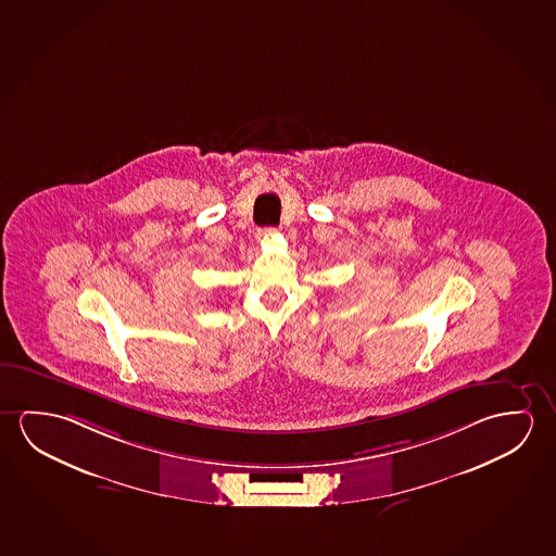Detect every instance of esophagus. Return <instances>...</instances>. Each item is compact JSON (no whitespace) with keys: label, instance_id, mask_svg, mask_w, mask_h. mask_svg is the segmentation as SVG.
<instances>
[{"label":"esophagus","instance_id":"obj_1","mask_svg":"<svg viewBox=\"0 0 556 556\" xmlns=\"http://www.w3.org/2000/svg\"><path fill=\"white\" fill-rule=\"evenodd\" d=\"M276 233V229L274 228H261L256 229L255 238L263 243L268 236H274Z\"/></svg>","mask_w":556,"mask_h":556}]
</instances>
